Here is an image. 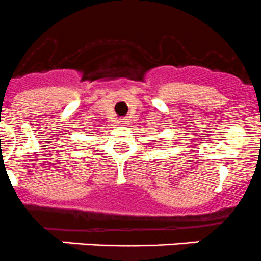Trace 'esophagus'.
<instances>
[{
  "mask_svg": "<svg viewBox=\"0 0 261 261\" xmlns=\"http://www.w3.org/2000/svg\"><path fill=\"white\" fill-rule=\"evenodd\" d=\"M119 124L120 125L128 124V119H125V118H122V119H119Z\"/></svg>",
  "mask_w": 261,
  "mask_h": 261,
  "instance_id": "34e87169",
  "label": "esophagus"
}]
</instances>
